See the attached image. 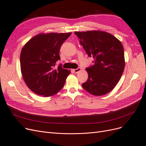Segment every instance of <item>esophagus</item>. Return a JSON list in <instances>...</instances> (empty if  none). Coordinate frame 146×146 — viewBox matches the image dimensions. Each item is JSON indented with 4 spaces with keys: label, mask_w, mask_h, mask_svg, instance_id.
<instances>
[{
    "label": "esophagus",
    "mask_w": 146,
    "mask_h": 146,
    "mask_svg": "<svg viewBox=\"0 0 146 146\" xmlns=\"http://www.w3.org/2000/svg\"><path fill=\"white\" fill-rule=\"evenodd\" d=\"M81 70V68H77V69H73V71L74 72H75V73H77V72H78L79 71H80Z\"/></svg>",
    "instance_id": "obj_1"
}]
</instances>
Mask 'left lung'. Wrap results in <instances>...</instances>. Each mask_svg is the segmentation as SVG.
<instances>
[{"mask_svg": "<svg viewBox=\"0 0 146 146\" xmlns=\"http://www.w3.org/2000/svg\"><path fill=\"white\" fill-rule=\"evenodd\" d=\"M80 43L94 65L87 68L88 77L82 86L94 96L106 94L119 82L125 68L124 51L121 41L102 31H76Z\"/></svg>", "mask_w": 146, "mask_h": 146, "instance_id": "left-lung-1", "label": "left lung"}]
</instances>
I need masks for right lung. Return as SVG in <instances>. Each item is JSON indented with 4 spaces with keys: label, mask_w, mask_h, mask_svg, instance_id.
I'll return each instance as SVG.
<instances>
[{
    "label": "right lung",
    "mask_w": 146,
    "mask_h": 146,
    "mask_svg": "<svg viewBox=\"0 0 146 146\" xmlns=\"http://www.w3.org/2000/svg\"><path fill=\"white\" fill-rule=\"evenodd\" d=\"M71 33L40 34L23 47L20 55L21 71L25 84L37 94L48 97L63 88L70 71L54 66L60 60L59 50Z\"/></svg>",
    "instance_id": "right-lung-1"
}]
</instances>
